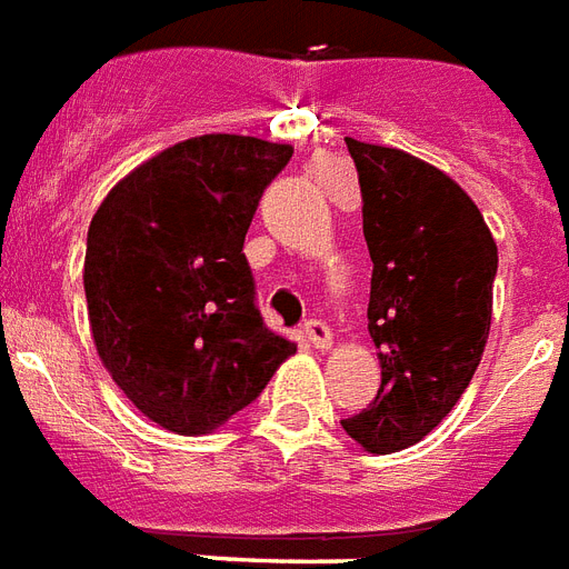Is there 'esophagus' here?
Instances as JSON below:
<instances>
[{
    "label": "esophagus",
    "mask_w": 569,
    "mask_h": 569,
    "mask_svg": "<svg viewBox=\"0 0 569 569\" xmlns=\"http://www.w3.org/2000/svg\"><path fill=\"white\" fill-rule=\"evenodd\" d=\"M306 338L311 340L317 349H329L331 347V329L322 320H308L306 322Z\"/></svg>",
    "instance_id": "34e87169"
}]
</instances>
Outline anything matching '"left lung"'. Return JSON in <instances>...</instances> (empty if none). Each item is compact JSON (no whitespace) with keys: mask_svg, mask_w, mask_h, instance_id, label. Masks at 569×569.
I'll return each mask as SVG.
<instances>
[{"mask_svg":"<svg viewBox=\"0 0 569 569\" xmlns=\"http://www.w3.org/2000/svg\"><path fill=\"white\" fill-rule=\"evenodd\" d=\"M372 258L367 329L381 388L343 420L367 452L420 443L470 385L493 311L497 243L465 190L402 149L347 138Z\"/></svg>","mask_w":569,"mask_h":569,"instance_id":"1","label":"left lung"}]
</instances>
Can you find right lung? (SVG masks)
<instances>
[{"label": "right lung", "instance_id": "obj_1", "mask_svg": "<svg viewBox=\"0 0 569 569\" xmlns=\"http://www.w3.org/2000/svg\"><path fill=\"white\" fill-rule=\"evenodd\" d=\"M290 156L240 134L190 138L129 172L90 220L97 352L134 408L176 435L222 426L297 352L263 326L243 256L263 190Z\"/></svg>", "mask_w": 569, "mask_h": 569}]
</instances>
